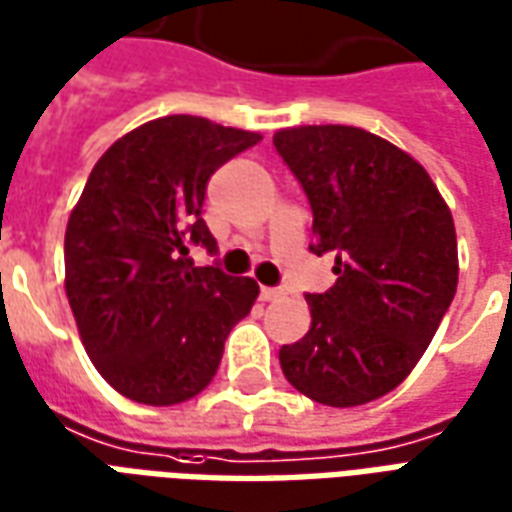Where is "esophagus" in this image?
<instances>
[{
  "instance_id": "1",
  "label": "esophagus",
  "mask_w": 512,
  "mask_h": 512,
  "mask_svg": "<svg viewBox=\"0 0 512 512\" xmlns=\"http://www.w3.org/2000/svg\"><path fill=\"white\" fill-rule=\"evenodd\" d=\"M282 296V290L279 288H260V299L263 301H274Z\"/></svg>"
}]
</instances>
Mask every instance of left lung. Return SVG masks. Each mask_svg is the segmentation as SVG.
Returning <instances> with one entry per match:
<instances>
[{"instance_id": "left-lung-1", "label": "left lung", "mask_w": 512, "mask_h": 512, "mask_svg": "<svg viewBox=\"0 0 512 512\" xmlns=\"http://www.w3.org/2000/svg\"><path fill=\"white\" fill-rule=\"evenodd\" d=\"M274 147L310 200V249L332 252L337 274L307 293L310 332L279 365L315 403L362 406L414 370L452 304V213L422 164L365 128H282Z\"/></svg>"}]
</instances>
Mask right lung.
Masks as SVG:
<instances>
[{"label":"right lung","mask_w":512,"mask_h":512,"mask_svg":"<svg viewBox=\"0 0 512 512\" xmlns=\"http://www.w3.org/2000/svg\"><path fill=\"white\" fill-rule=\"evenodd\" d=\"M263 136L169 115L120 136L98 158L65 230V293L106 384L145 406L200 395L224 340L255 304V279L194 266L216 252L202 219L208 180Z\"/></svg>","instance_id":"obj_1"}]
</instances>
